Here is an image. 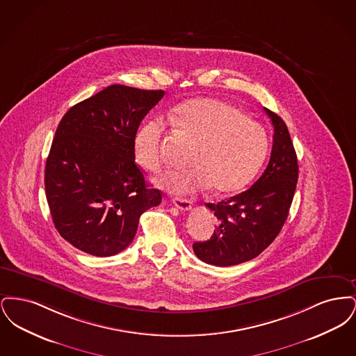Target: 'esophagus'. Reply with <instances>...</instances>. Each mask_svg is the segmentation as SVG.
<instances>
[{
	"mask_svg": "<svg viewBox=\"0 0 356 356\" xmlns=\"http://www.w3.org/2000/svg\"><path fill=\"white\" fill-rule=\"evenodd\" d=\"M173 204L176 208H179L180 211H189L191 209V202L186 200L184 197H173Z\"/></svg>",
	"mask_w": 356,
	"mask_h": 356,
	"instance_id": "obj_1",
	"label": "esophagus"
}]
</instances>
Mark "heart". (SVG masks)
I'll list each match as a JSON object with an SVG mask.
<instances>
[{"instance_id": "b5f03b06", "label": "heart", "mask_w": 356, "mask_h": 356, "mask_svg": "<svg viewBox=\"0 0 356 356\" xmlns=\"http://www.w3.org/2000/svg\"><path fill=\"white\" fill-rule=\"evenodd\" d=\"M170 124L176 135L193 143L186 159L191 167L157 179L176 193L207 186L216 195L234 193L252 179L268 149L264 128L219 99L197 97L180 104L172 111ZM165 137L163 120L147 121L136 132L134 153L144 170H161Z\"/></svg>"}]
</instances>
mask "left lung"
<instances>
[{"mask_svg": "<svg viewBox=\"0 0 356 356\" xmlns=\"http://www.w3.org/2000/svg\"><path fill=\"white\" fill-rule=\"evenodd\" d=\"M264 112L273 125L270 163L247 191L218 204H205L219 225L209 240L193 243V252L204 263L229 267L254 259L287 220L299 176L298 157L286 122L267 108Z\"/></svg>", "mask_w": 356, "mask_h": 356, "instance_id": "1", "label": "left lung"}]
</instances>
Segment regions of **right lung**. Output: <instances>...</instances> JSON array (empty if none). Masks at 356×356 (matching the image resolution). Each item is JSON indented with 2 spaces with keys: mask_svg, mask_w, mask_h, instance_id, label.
<instances>
[{
  "mask_svg": "<svg viewBox=\"0 0 356 356\" xmlns=\"http://www.w3.org/2000/svg\"><path fill=\"white\" fill-rule=\"evenodd\" d=\"M111 85L72 106L45 165V192L58 234L93 256H113L134 240L140 216L161 203L136 165L140 122L164 96Z\"/></svg>",
  "mask_w": 356,
  "mask_h": 356,
  "instance_id": "right-lung-1",
  "label": "right lung"
}]
</instances>
